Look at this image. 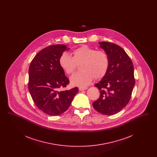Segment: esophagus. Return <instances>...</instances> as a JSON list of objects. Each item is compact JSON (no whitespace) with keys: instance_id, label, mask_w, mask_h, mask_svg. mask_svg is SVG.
<instances>
[{"instance_id":"esophagus-1","label":"esophagus","mask_w":157,"mask_h":157,"mask_svg":"<svg viewBox=\"0 0 157 157\" xmlns=\"http://www.w3.org/2000/svg\"><path fill=\"white\" fill-rule=\"evenodd\" d=\"M87 89V87H79V90H84Z\"/></svg>"}]
</instances>
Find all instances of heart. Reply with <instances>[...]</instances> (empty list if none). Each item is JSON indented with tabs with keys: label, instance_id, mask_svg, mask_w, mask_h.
Wrapping results in <instances>:
<instances>
[{
	"label": "heart",
	"instance_id": "heart-1",
	"mask_svg": "<svg viewBox=\"0 0 157 157\" xmlns=\"http://www.w3.org/2000/svg\"><path fill=\"white\" fill-rule=\"evenodd\" d=\"M73 57L67 52L60 56L59 63L61 68L68 75L74 73L80 65L81 71L71 77L74 86H86L92 82L94 77L98 79L103 78L109 67V58L106 53L83 45L72 52Z\"/></svg>",
	"mask_w": 157,
	"mask_h": 157
}]
</instances>
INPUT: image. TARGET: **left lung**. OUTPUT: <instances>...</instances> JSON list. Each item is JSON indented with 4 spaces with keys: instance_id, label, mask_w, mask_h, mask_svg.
Listing matches in <instances>:
<instances>
[{
    "instance_id": "1",
    "label": "left lung",
    "mask_w": 157,
    "mask_h": 157,
    "mask_svg": "<svg viewBox=\"0 0 157 157\" xmlns=\"http://www.w3.org/2000/svg\"><path fill=\"white\" fill-rule=\"evenodd\" d=\"M108 56L109 67L102 79L95 84L99 98L92 105L98 112L107 115L121 111L129 102L135 85L134 65L127 53L111 42H99Z\"/></svg>"
}]
</instances>
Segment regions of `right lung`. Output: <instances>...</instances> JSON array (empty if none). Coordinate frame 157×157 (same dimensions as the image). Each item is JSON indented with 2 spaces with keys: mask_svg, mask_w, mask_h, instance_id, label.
Returning a JSON list of instances; mask_svg holds the SVG:
<instances>
[{
  "mask_svg": "<svg viewBox=\"0 0 157 157\" xmlns=\"http://www.w3.org/2000/svg\"><path fill=\"white\" fill-rule=\"evenodd\" d=\"M69 49L65 45L49 46L37 53L29 66L30 95L37 108L49 115L65 112L78 92L77 87L59 91L69 82L59 63L61 54Z\"/></svg>",
  "mask_w": 157,
  "mask_h": 157,
  "instance_id": "1",
  "label": "right lung"
}]
</instances>
